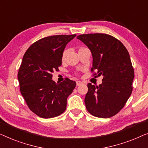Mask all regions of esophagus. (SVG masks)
<instances>
[{
  "label": "esophagus",
  "instance_id": "esophagus-1",
  "mask_svg": "<svg viewBox=\"0 0 148 148\" xmlns=\"http://www.w3.org/2000/svg\"><path fill=\"white\" fill-rule=\"evenodd\" d=\"M82 82H80V81H76V86H79V85L82 84Z\"/></svg>",
  "mask_w": 148,
  "mask_h": 148
}]
</instances>
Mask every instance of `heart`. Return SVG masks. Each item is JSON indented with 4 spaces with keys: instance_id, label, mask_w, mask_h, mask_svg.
Here are the masks:
<instances>
[{
    "instance_id": "b5f03b06",
    "label": "heart",
    "mask_w": 148,
    "mask_h": 148,
    "mask_svg": "<svg viewBox=\"0 0 148 148\" xmlns=\"http://www.w3.org/2000/svg\"><path fill=\"white\" fill-rule=\"evenodd\" d=\"M86 49V47H79L78 51H80V50H82V49ZM67 53H68L67 49H64V50L63 51V52H62V60L65 59L66 56V55H67Z\"/></svg>"
}]
</instances>
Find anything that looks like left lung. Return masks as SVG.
Instances as JSON below:
<instances>
[{
  "label": "left lung",
  "mask_w": 148,
  "mask_h": 148,
  "mask_svg": "<svg viewBox=\"0 0 148 148\" xmlns=\"http://www.w3.org/2000/svg\"><path fill=\"white\" fill-rule=\"evenodd\" d=\"M77 39L92 53L91 72L97 70L93 76H103L99 86L87 84V111L97 117H111L123 108L133 90L134 70L130 53L119 40L105 33L80 35Z\"/></svg>",
  "instance_id": "1"
}]
</instances>
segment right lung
Returning <instances> with one entry per match:
<instances>
[{"mask_svg": "<svg viewBox=\"0 0 148 148\" xmlns=\"http://www.w3.org/2000/svg\"><path fill=\"white\" fill-rule=\"evenodd\" d=\"M76 36L58 35L35 41L27 49L18 72L20 91L28 107L35 115L48 119L65 111L67 98L76 82L66 78L52 80V73L62 66V54L67 43Z\"/></svg>", "mask_w": 148, "mask_h": 148, "instance_id": "1", "label": "right lung"}]
</instances>
